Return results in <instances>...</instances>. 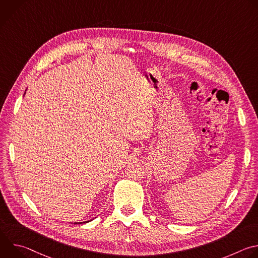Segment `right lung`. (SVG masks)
Segmentation results:
<instances>
[{"instance_id": "add662e5", "label": "right lung", "mask_w": 258, "mask_h": 258, "mask_svg": "<svg viewBox=\"0 0 258 258\" xmlns=\"http://www.w3.org/2000/svg\"><path fill=\"white\" fill-rule=\"evenodd\" d=\"M25 94V93H24ZM90 220H93V219H90ZM90 220H87V222H82V223H75V225H80V224H86V223H89Z\"/></svg>"}]
</instances>
